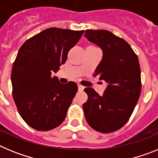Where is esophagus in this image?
<instances>
[{
	"instance_id": "esophagus-1",
	"label": "esophagus",
	"mask_w": 158,
	"mask_h": 158,
	"mask_svg": "<svg viewBox=\"0 0 158 158\" xmlns=\"http://www.w3.org/2000/svg\"><path fill=\"white\" fill-rule=\"evenodd\" d=\"M84 89H85V87H84V86L81 85H78V90H79V91H81V92L83 91Z\"/></svg>"
}]
</instances>
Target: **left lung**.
I'll return each instance as SVG.
<instances>
[{"instance_id":"1","label":"left lung","mask_w":158,"mask_h":158,"mask_svg":"<svg viewBox=\"0 0 158 158\" xmlns=\"http://www.w3.org/2000/svg\"><path fill=\"white\" fill-rule=\"evenodd\" d=\"M85 37L100 47L103 58L94 76L107 83L103 96L85 88L83 104L86 121L95 131L111 133L129 120L141 94V70L138 56L126 41L106 30H87Z\"/></svg>"}]
</instances>
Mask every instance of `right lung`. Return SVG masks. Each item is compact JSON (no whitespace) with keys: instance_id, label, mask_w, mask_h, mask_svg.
Here are the masks:
<instances>
[{"instance_id":"1","label":"right lung","mask_w":158,"mask_h":158,"mask_svg":"<svg viewBox=\"0 0 158 158\" xmlns=\"http://www.w3.org/2000/svg\"><path fill=\"white\" fill-rule=\"evenodd\" d=\"M85 31L51 27L23 43L12 65V96L19 115L31 127L50 131L62 123L77 91L73 81L51 77Z\"/></svg>"}]
</instances>
